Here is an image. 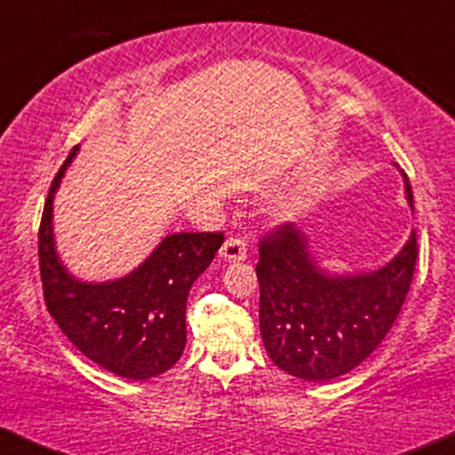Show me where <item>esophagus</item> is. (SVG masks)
<instances>
[{
	"label": "esophagus",
	"instance_id": "1",
	"mask_svg": "<svg viewBox=\"0 0 455 455\" xmlns=\"http://www.w3.org/2000/svg\"><path fill=\"white\" fill-rule=\"evenodd\" d=\"M220 257L224 260H243L248 257V248H245V239L242 237H228L222 243Z\"/></svg>",
	"mask_w": 455,
	"mask_h": 455
}]
</instances>
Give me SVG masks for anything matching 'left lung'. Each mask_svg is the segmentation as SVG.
<instances>
[{
  "label": "left lung",
  "mask_w": 455,
  "mask_h": 455,
  "mask_svg": "<svg viewBox=\"0 0 455 455\" xmlns=\"http://www.w3.org/2000/svg\"><path fill=\"white\" fill-rule=\"evenodd\" d=\"M406 201L412 205L409 177ZM417 235L385 267L331 275L318 269L307 237L293 222L275 227L259 243L260 336L271 362L306 380L351 372L398 318L411 289Z\"/></svg>",
  "instance_id": "8db88e82"
}]
</instances>
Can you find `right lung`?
<instances>
[{
  "instance_id": "add662e5",
  "label": "right lung",
  "mask_w": 455,
  "mask_h": 455,
  "mask_svg": "<svg viewBox=\"0 0 455 455\" xmlns=\"http://www.w3.org/2000/svg\"><path fill=\"white\" fill-rule=\"evenodd\" d=\"M75 148L57 171L38 233L44 304L66 338L117 377L148 380L173 368L186 347L190 286L216 257L222 233H175L162 239L132 274L113 282H81L55 252L53 196Z\"/></svg>"
}]
</instances>
